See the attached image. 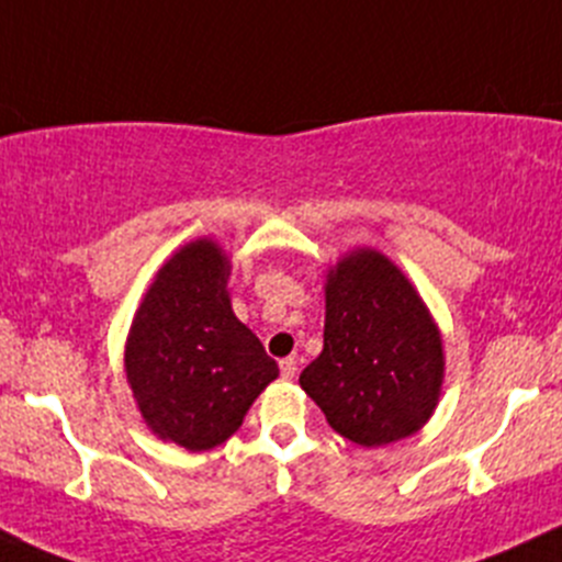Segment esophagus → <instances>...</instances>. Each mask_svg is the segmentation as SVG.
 <instances>
[{
	"label": "esophagus",
	"mask_w": 562,
	"mask_h": 562,
	"mask_svg": "<svg viewBox=\"0 0 562 562\" xmlns=\"http://www.w3.org/2000/svg\"><path fill=\"white\" fill-rule=\"evenodd\" d=\"M280 372H282V378H288V381H291V378L296 375V359H293V356L282 359L280 361Z\"/></svg>",
	"instance_id": "1"
}]
</instances>
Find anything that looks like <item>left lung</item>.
Returning <instances> with one entry per match:
<instances>
[{
	"instance_id": "8db88e82",
	"label": "left lung",
	"mask_w": 562,
	"mask_h": 562,
	"mask_svg": "<svg viewBox=\"0 0 562 562\" xmlns=\"http://www.w3.org/2000/svg\"><path fill=\"white\" fill-rule=\"evenodd\" d=\"M299 383L334 432L383 446L418 432L443 383V345L400 269L359 249L328 274L321 356Z\"/></svg>"
}]
</instances>
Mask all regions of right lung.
<instances>
[{
    "mask_svg": "<svg viewBox=\"0 0 562 562\" xmlns=\"http://www.w3.org/2000/svg\"><path fill=\"white\" fill-rule=\"evenodd\" d=\"M228 260L192 241L151 282L130 328L127 381L151 432L206 451L225 443L277 375L260 339L234 315Z\"/></svg>",
    "mask_w": 562,
    "mask_h": 562,
    "instance_id": "right-lung-1",
    "label": "right lung"
}]
</instances>
